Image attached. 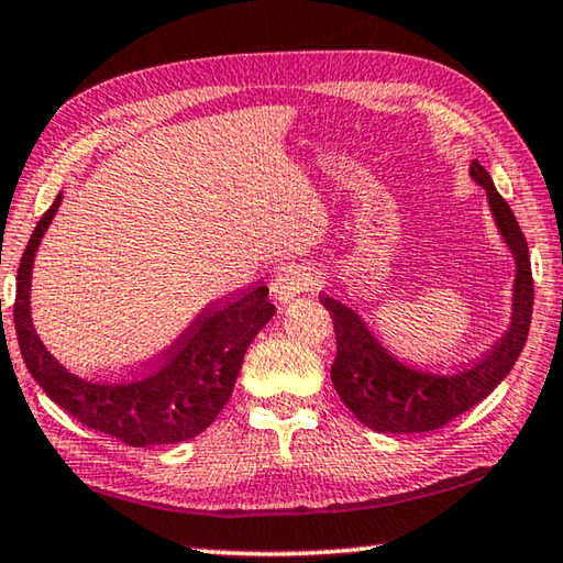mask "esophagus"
Returning <instances> with one entry per match:
<instances>
[{
    "label": "esophagus",
    "instance_id": "34e87169",
    "mask_svg": "<svg viewBox=\"0 0 563 563\" xmlns=\"http://www.w3.org/2000/svg\"><path fill=\"white\" fill-rule=\"evenodd\" d=\"M312 285H318V271L312 268V265L292 263L285 265V268L275 275L271 283V292L278 302H288L295 295L312 290Z\"/></svg>",
    "mask_w": 563,
    "mask_h": 563
}]
</instances>
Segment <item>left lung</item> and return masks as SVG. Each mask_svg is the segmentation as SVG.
Instances as JSON below:
<instances>
[{"label": "left lung", "mask_w": 563, "mask_h": 563, "mask_svg": "<svg viewBox=\"0 0 563 563\" xmlns=\"http://www.w3.org/2000/svg\"><path fill=\"white\" fill-rule=\"evenodd\" d=\"M470 176L487 190L494 221L517 261L511 325L479 362L456 369L452 375H432L407 367L379 345L355 310L335 298L320 295V302L330 310L338 338V355L330 369L332 385L350 412L375 432L412 434L440 430L454 417L479 405L509 375L527 342L533 308L527 238L509 203L499 196L489 174L476 161L470 168Z\"/></svg>", "instance_id": "8db88e82"}]
</instances>
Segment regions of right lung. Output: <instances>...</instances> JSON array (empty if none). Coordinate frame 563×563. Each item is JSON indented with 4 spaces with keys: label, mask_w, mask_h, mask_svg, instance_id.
Here are the masks:
<instances>
[{
    "label": "right lung",
    "mask_w": 563,
    "mask_h": 563,
    "mask_svg": "<svg viewBox=\"0 0 563 563\" xmlns=\"http://www.w3.org/2000/svg\"><path fill=\"white\" fill-rule=\"evenodd\" d=\"M62 196L36 223L16 273L14 328L22 357L46 397L84 427L129 446L178 444L211 427L233 393L243 355L275 316L268 285L213 302L194 320L154 369L129 379H87L66 369L36 335L30 312L34 253Z\"/></svg>",
    "instance_id": "1"
}]
</instances>
